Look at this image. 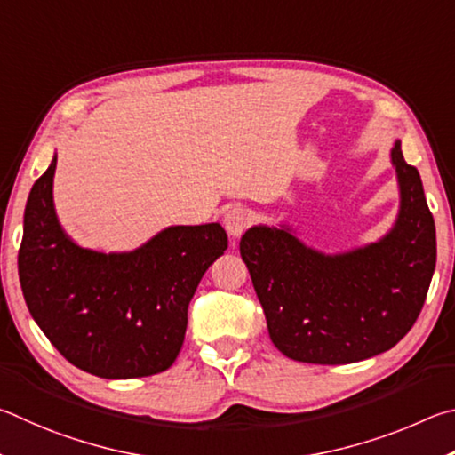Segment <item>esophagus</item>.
I'll return each mask as SVG.
<instances>
[{"mask_svg": "<svg viewBox=\"0 0 455 455\" xmlns=\"http://www.w3.org/2000/svg\"><path fill=\"white\" fill-rule=\"evenodd\" d=\"M226 223H228V232L229 234H240L242 232V228H243V218L237 212H232V213H228V218H226Z\"/></svg>", "mask_w": 455, "mask_h": 455, "instance_id": "34e87169", "label": "esophagus"}]
</instances>
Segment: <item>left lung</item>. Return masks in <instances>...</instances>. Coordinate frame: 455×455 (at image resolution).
Returning a JSON list of instances; mask_svg holds the SVG:
<instances>
[{
	"label": "left lung",
	"mask_w": 455,
	"mask_h": 455,
	"mask_svg": "<svg viewBox=\"0 0 455 455\" xmlns=\"http://www.w3.org/2000/svg\"><path fill=\"white\" fill-rule=\"evenodd\" d=\"M58 157L29 191L18 272L39 330L69 363L106 379L146 378L175 362L197 283L228 250L220 223L170 226L132 251L82 248L53 204Z\"/></svg>",
	"instance_id": "8db88e82"
}]
</instances>
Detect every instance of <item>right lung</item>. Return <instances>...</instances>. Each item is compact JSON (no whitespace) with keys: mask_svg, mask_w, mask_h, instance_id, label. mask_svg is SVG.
<instances>
[{"mask_svg":"<svg viewBox=\"0 0 455 455\" xmlns=\"http://www.w3.org/2000/svg\"><path fill=\"white\" fill-rule=\"evenodd\" d=\"M400 188L394 226L339 253L307 248L291 228L256 226L240 253L274 346L290 360L346 365L392 349L416 323L435 269V223L402 141L389 151Z\"/></svg>","mask_w":455,"mask_h":455,"instance_id":"1","label":"right lung"}]
</instances>
